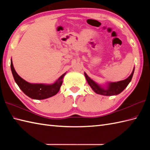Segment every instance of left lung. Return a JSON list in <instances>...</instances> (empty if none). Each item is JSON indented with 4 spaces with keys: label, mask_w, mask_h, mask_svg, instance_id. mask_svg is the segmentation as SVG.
<instances>
[{
    "label": "left lung",
    "mask_w": 150,
    "mask_h": 150,
    "mask_svg": "<svg viewBox=\"0 0 150 150\" xmlns=\"http://www.w3.org/2000/svg\"><path fill=\"white\" fill-rule=\"evenodd\" d=\"M133 73H134V69H133L132 74L130 75L128 78H127L125 80L117 82H111V83H110L109 86H108V88L106 89V90L100 88L97 84L95 83L93 80H91V79L88 77L86 73H84V75L89 85L90 86L92 90H93L95 93L97 94L106 95V96H110V95H118L121 93V92L127 87V86L128 85L130 81H131Z\"/></svg>",
    "instance_id": "8db88e82"
}]
</instances>
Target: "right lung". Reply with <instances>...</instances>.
<instances>
[{
	"mask_svg": "<svg viewBox=\"0 0 150 150\" xmlns=\"http://www.w3.org/2000/svg\"><path fill=\"white\" fill-rule=\"evenodd\" d=\"M11 69L15 81L21 90L27 96L37 100H42L53 96L58 93L62 84V79L66 73L59 78L55 83L51 85L42 84H30L24 81L19 76L13 68L12 60H11Z\"/></svg>",
	"mask_w": 150,
	"mask_h": 150,
	"instance_id": "obj_1",
	"label": "right lung"
}]
</instances>
